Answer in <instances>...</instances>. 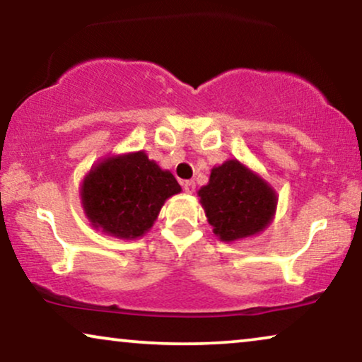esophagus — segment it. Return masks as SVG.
Listing matches in <instances>:
<instances>
[{"instance_id":"1","label":"esophagus","mask_w":362,"mask_h":362,"mask_svg":"<svg viewBox=\"0 0 362 362\" xmlns=\"http://www.w3.org/2000/svg\"><path fill=\"white\" fill-rule=\"evenodd\" d=\"M182 189H185L186 192H189V194H192V192L196 191V182L192 181V180L182 181Z\"/></svg>"}]
</instances>
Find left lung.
<instances>
[{"label":"left lung","mask_w":362,"mask_h":362,"mask_svg":"<svg viewBox=\"0 0 362 362\" xmlns=\"http://www.w3.org/2000/svg\"><path fill=\"white\" fill-rule=\"evenodd\" d=\"M207 221L222 240H235L264 230L274 216L272 187L237 160L211 171L209 185L197 192Z\"/></svg>","instance_id":"obj_1"}]
</instances>
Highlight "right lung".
Returning a JSON list of instances; mask_svg holds the SVG:
<instances>
[{
	"label": "right lung",
	"mask_w": 362,
	"mask_h": 362,
	"mask_svg": "<svg viewBox=\"0 0 362 362\" xmlns=\"http://www.w3.org/2000/svg\"><path fill=\"white\" fill-rule=\"evenodd\" d=\"M181 186L143 151L110 158L88 173L82 204L88 221L118 239H135L156 221L165 201Z\"/></svg>",
	"instance_id": "obj_1"
}]
</instances>
